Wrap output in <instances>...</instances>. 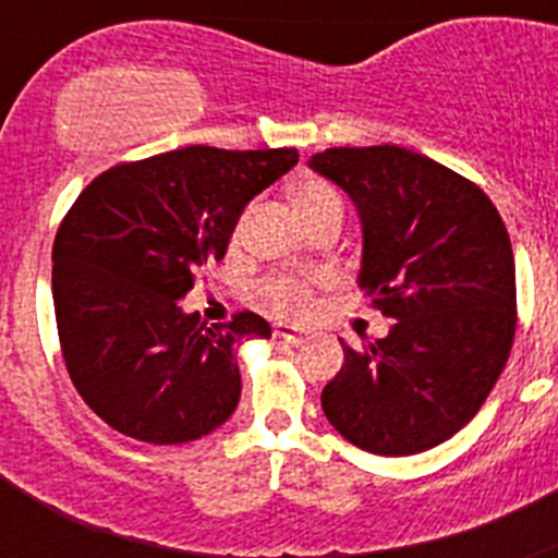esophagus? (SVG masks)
<instances>
[{"mask_svg": "<svg viewBox=\"0 0 558 558\" xmlns=\"http://www.w3.org/2000/svg\"><path fill=\"white\" fill-rule=\"evenodd\" d=\"M274 335L279 340H288V343H295V347H299V343H304V340H307V332H304V329H299V327H290V324H279V327L274 329Z\"/></svg>", "mask_w": 558, "mask_h": 558, "instance_id": "1", "label": "esophagus"}]
</instances>
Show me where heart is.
I'll return each instance as SVG.
<instances>
[{
  "label": "heart",
  "instance_id": "obj_1",
  "mask_svg": "<svg viewBox=\"0 0 558 558\" xmlns=\"http://www.w3.org/2000/svg\"><path fill=\"white\" fill-rule=\"evenodd\" d=\"M293 206L304 223H313L332 211L343 215V201L338 192L318 179H304L293 186ZM240 231H243V218L231 229V240H236ZM259 299L279 315H302L310 307V282L302 276H268L259 282Z\"/></svg>",
  "mask_w": 558,
  "mask_h": 558
}]
</instances>
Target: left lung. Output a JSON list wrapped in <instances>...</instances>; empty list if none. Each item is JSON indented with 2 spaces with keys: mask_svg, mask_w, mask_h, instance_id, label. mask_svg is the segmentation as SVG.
Instances as JSON below:
<instances>
[{
  "mask_svg": "<svg viewBox=\"0 0 558 558\" xmlns=\"http://www.w3.org/2000/svg\"><path fill=\"white\" fill-rule=\"evenodd\" d=\"M310 167L357 206V284L393 318L386 338L343 340L322 408L374 456H416L456 436L495 388L517 329L514 251L486 192L399 145L329 147Z\"/></svg>",
  "mask_w": 558,
  "mask_h": 558,
  "instance_id": "obj_1",
  "label": "left lung"
}]
</instances>
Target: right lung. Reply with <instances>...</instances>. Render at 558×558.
I'll return each mask as SVG.
<instances>
[{"label": "right lung", "mask_w": 558, "mask_h": 558, "mask_svg": "<svg viewBox=\"0 0 558 558\" xmlns=\"http://www.w3.org/2000/svg\"><path fill=\"white\" fill-rule=\"evenodd\" d=\"M295 161L293 147L192 145L111 167L77 195L52 245V302L69 377L108 427L184 445L234 413V347L270 324L245 310L206 329L181 299Z\"/></svg>", "instance_id": "right-lung-1"}]
</instances>
